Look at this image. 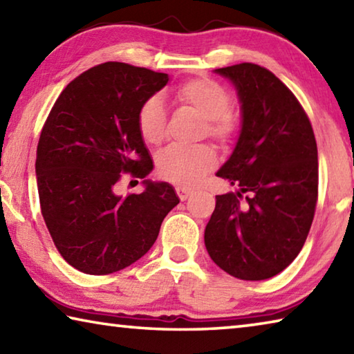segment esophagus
Returning <instances> with one entry per match:
<instances>
[{
  "mask_svg": "<svg viewBox=\"0 0 354 354\" xmlns=\"http://www.w3.org/2000/svg\"><path fill=\"white\" fill-rule=\"evenodd\" d=\"M176 194L179 196V200L181 201H185L189 198V196L192 195V190L190 189H185V187H181V185H178L176 187Z\"/></svg>",
  "mask_w": 354,
  "mask_h": 354,
  "instance_id": "34e87169",
  "label": "esophagus"
}]
</instances>
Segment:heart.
Here are the masks:
<instances>
[{"mask_svg": "<svg viewBox=\"0 0 354 354\" xmlns=\"http://www.w3.org/2000/svg\"><path fill=\"white\" fill-rule=\"evenodd\" d=\"M175 101L184 107H190L200 117L207 120V134L214 139L226 140L234 131V122L227 115V111L231 109V97L218 82L206 77L185 82L175 92ZM137 124L142 139L148 145L156 147L164 140L167 107L162 98L151 97L142 104ZM215 162L217 158L211 147H170L158 158V171L171 183L190 187L212 170Z\"/></svg>", "mask_w": 354, "mask_h": 354, "instance_id": "1", "label": "heart"}]
</instances>
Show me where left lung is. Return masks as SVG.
<instances>
[{
	"label": "left lung",
	"instance_id": "left-lung-1",
	"mask_svg": "<svg viewBox=\"0 0 354 354\" xmlns=\"http://www.w3.org/2000/svg\"><path fill=\"white\" fill-rule=\"evenodd\" d=\"M241 103L234 149L215 173L237 185L215 196L205 230L211 259L245 281L272 278L301 251L314 220L319 160L313 127L293 93L256 64L217 68ZM242 193L250 196L241 203Z\"/></svg>",
	"mask_w": 354,
	"mask_h": 354
}]
</instances>
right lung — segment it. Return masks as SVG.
Returning a JSON list of instances; mask_svg holds the SVG:
<instances>
[{"instance_id":"add662e5","label":"right lung","mask_w":354,"mask_h":354,"mask_svg":"<svg viewBox=\"0 0 354 354\" xmlns=\"http://www.w3.org/2000/svg\"><path fill=\"white\" fill-rule=\"evenodd\" d=\"M169 81L106 62L71 81L48 115L35 159L41 215L76 270L109 274L139 261L179 203L171 184L145 179L153 160L137 124L142 104ZM122 172L144 179L142 194H116Z\"/></svg>"}]
</instances>
